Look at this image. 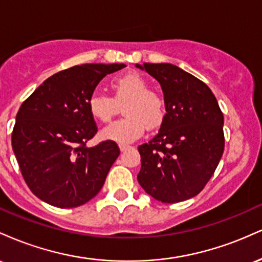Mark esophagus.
<instances>
[{"mask_svg":"<svg viewBox=\"0 0 262 262\" xmlns=\"http://www.w3.org/2000/svg\"><path fill=\"white\" fill-rule=\"evenodd\" d=\"M132 146L130 145H127V144H119V149H121V151H125V150L130 149Z\"/></svg>","mask_w":262,"mask_h":262,"instance_id":"esophagus-1","label":"esophagus"}]
</instances>
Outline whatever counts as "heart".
Returning a JSON list of instances; mask_svg holds the SVG:
<instances>
[{
  "instance_id": "heart-1",
  "label": "heart",
  "mask_w": 262,
  "mask_h": 262,
  "mask_svg": "<svg viewBox=\"0 0 262 262\" xmlns=\"http://www.w3.org/2000/svg\"><path fill=\"white\" fill-rule=\"evenodd\" d=\"M116 100L129 98L124 108L125 118L111 123L102 129V138L118 143H132L144 134L146 124L155 128L165 117L164 101L158 93L150 91V85L138 73H128L112 80ZM89 111L97 121L106 123L116 111V102L103 92H95L89 100Z\"/></svg>"
}]
</instances>
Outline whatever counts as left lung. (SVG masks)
Here are the masks:
<instances>
[{
  "mask_svg": "<svg viewBox=\"0 0 262 262\" xmlns=\"http://www.w3.org/2000/svg\"><path fill=\"white\" fill-rule=\"evenodd\" d=\"M135 66L158 80L166 110L159 133L138 148V182L156 201L182 202L202 191L221 161L223 113L209 87L179 66Z\"/></svg>",
  "mask_w": 262,
  "mask_h": 262,
  "instance_id": "8db88e82",
  "label": "left lung"
}]
</instances>
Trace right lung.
I'll list each match as a JSON object with an SVG mask.
<instances>
[{
	"instance_id": "right-lung-1",
	"label": "right lung",
	"mask_w": 262,
	"mask_h": 262,
	"mask_svg": "<svg viewBox=\"0 0 262 262\" xmlns=\"http://www.w3.org/2000/svg\"><path fill=\"white\" fill-rule=\"evenodd\" d=\"M124 64H83L47 79L23 102L12 148L25 181L44 202L73 208L92 200L119 155L112 140L93 148L97 133L89 100L100 81Z\"/></svg>"
}]
</instances>
